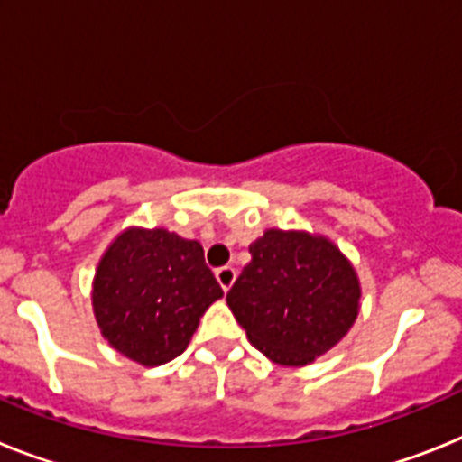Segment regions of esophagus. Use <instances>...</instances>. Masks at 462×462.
<instances>
[{
  "label": "esophagus",
  "mask_w": 462,
  "mask_h": 462,
  "mask_svg": "<svg viewBox=\"0 0 462 462\" xmlns=\"http://www.w3.org/2000/svg\"><path fill=\"white\" fill-rule=\"evenodd\" d=\"M216 279H218L220 288H223V291H227V288H230L232 283H235L236 270H235V267H232V264H226V267H218V270H216Z\"/></svg>",
  "instance_id": "1"
}]
</instances>
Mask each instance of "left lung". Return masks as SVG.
Masks as SVG:
<instances>
[{"instance_id":"8db88e82","label":"left lung","mask_w":462,"mask_h":462,"mask_svg":"<svg viewBox=\"0 0 462 462\" xmlns=\"http://www.w3.org/2000/svg\"><path fill=\"white\" fill-rule=\"evenodd\" d=\"M227 304L248 342L281 365H307L335 346L358 316L351 263L323 236L267 230Z\"/></svg>"}]
</instances>
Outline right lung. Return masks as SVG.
Wrapping results in <instances>:
<instances>
[{
  "label": "right lung",
  "mask_w": 462,
  "mask_h": 462,
  "mask_svg": "<svg viewBox=\"0 0 462 462\" xmlns=\"http://www.w3.org/2000/svg\"><path fill=\"white\" fill-rule=\"evenodd\" d=\"M223 298L199 242L167 230H127L104 254L92 286L99 330L146 367L181 356L199 316Z\"/></svg>",
  "instance_id": "1"
}]
</instances>
